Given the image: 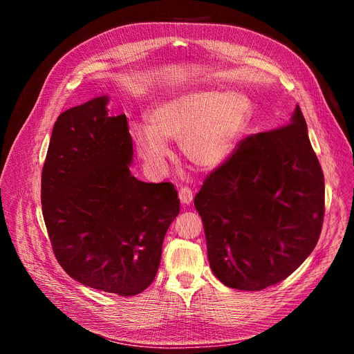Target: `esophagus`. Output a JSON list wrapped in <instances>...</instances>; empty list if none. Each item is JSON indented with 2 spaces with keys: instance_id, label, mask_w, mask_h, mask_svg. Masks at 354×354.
Instances as JSON below:
<instances>
[{
  "instance_id": "34e87169",
  "label": "esophagus",
  "mask_w": 354,
  "mask_h": 354,
  "mask_svg": "<svg viewBox=\"0 0 354 354\" xmlns=\"http://www.w3.org/2000/svg\"><path fill=\"white\" fill-rule=\"evenodd\" d=\"M179 200L182 204H188L192 201V191L188 187H182L179 189Z\"/></svg>"
}]
</instances>
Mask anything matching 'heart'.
<instances>
[{
    "label": "heart",
    "instance_id": "b5f03b06",
    "mask_svg": "<svg viewBox=\"0 0 354 354\" xmlns=\"http://www.w3.org/2000/svg\"><path fill=\"white\" fill-rule=\"evenodd\" d=\"M252 115V101L238 91L187 89L157 100L148 124H135L132 138L136 153L153 170L165 169L170 140L179 141L192 166L216 169L231 157Z\"/></svg>",
    "mask_w": 354,
    "mask_h": 354
}]
</instances>
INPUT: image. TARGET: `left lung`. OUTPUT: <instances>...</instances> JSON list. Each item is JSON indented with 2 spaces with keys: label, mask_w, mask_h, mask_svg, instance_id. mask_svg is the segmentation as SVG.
Segmentation results:
<instances>
[{
  "label": "left lung",
  "mask_w": 354,
  "mask_h": 354,
  "mask_svg": "<svg viewBox=\"0 0 354 354\" xmlns=\"http://www.w3.org/2000/svg\"><path fill=\"white\" fill-rule=\"evenodd\" d=\"M194 206L226 287L260 291L290 277L313 252L325 213L324 174L300 107L285 127L239 142Z\"/></svg>",
  "instance_id": "8db88e82"
}]
</instances>
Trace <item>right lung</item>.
I'll return each mask as SVG.
<instances>
[{
	"mask_svg": "<svg viewBox=\"0 0 354 354\" xmlns=\"http://www.w3.org/2000/svg\"><path fill=\"white\" fill-rule=\"evenodd\" d=\"M107 104V95L97 97L57 119L41 203L53 252L67 275L129 297L154 281L179 198L170 182L147 184L131 174L127 116H110Z\"/></svg>",
	"mask_w": 354,
	"mask_h": 354,
	"instance_id": "right-lung-1",
	"label": "right lung"
}]
</instances>
